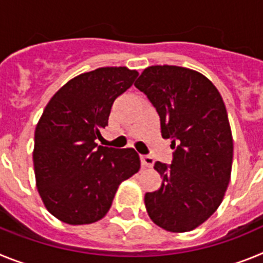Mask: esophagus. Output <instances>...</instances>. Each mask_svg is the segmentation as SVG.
Instances as JSON below:
<instances>
[{
  "label": "esophagus",
  "mask_w": 263,
  "mask_h": 263,
  "mask_svg": "<svg viewBox=\"0 0 263 263\" xmlns=\"http://www.w3.org/2000/svg\"><path fill=\"white\" fill-rule=\"evenodd\" d=\"M141 163H142L143 167L150 168V167H153V164H154V159H153V157H150V155H142V157H141Z\"/></svg>",
  "instance_id": "esophagus-1"
}]
</instances>
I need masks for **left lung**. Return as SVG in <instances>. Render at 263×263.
<instances>
[{
  "mask_svg": "<svg viewBox=\"0 0 263 263\" xmlns=\"http://www.w3.org/2000/svg\"><path fill=\"white\" fill-rule=\"evenodd\" d=\"M134 85L155 106L162 137L175 148L171 166L155 162L162 184L146 192V211L164 231L190 232L216 212L231 180L233 137L225 104L210 79L184 67L150 66Z\"/></svg>",
  "mask_w": 263,
  "mask_h": 263,
  "instance_id": "1",
  "label": "left lung"
}]
</instances>
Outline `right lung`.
I'll list each match as a JSON object with an SVG mask.
<instances>
[{
  "instance_id": "obj_1",
  "label": "right lung",
  "mask_w": 263,
  "mask_h": 263,
  "mask_svg": "<svg viewBox=\"0 0 263 263\" xmlns=\"http://www.w3.org/2000/svg\"><path fill=\"white\" fill-rule=\"evenodd\" d=\"M138 76L101 67L75 76L51 97L34 136V173L46 210L69 225L92 224L110 208L124 180L139 171L134 148L97 146L115 100Z\"/></svg>"
}]
</instances>
